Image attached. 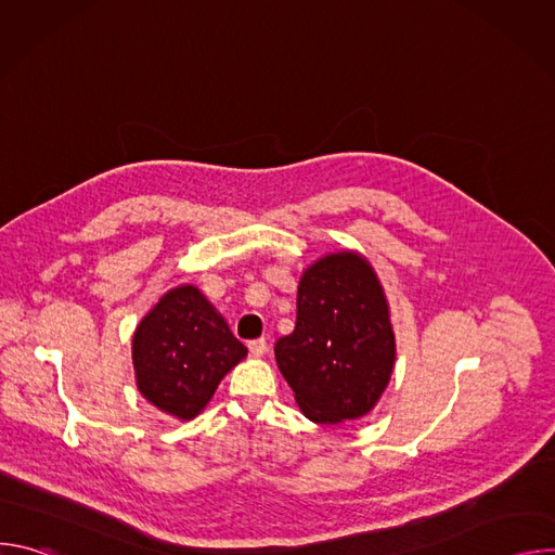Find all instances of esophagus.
I'll return each instance as SVG.
<instances>
[{
	"label": "esophagus",
	"mask_w": 555,
	"mask_h": 555,
	"mask_svg": "<svg viewBox=\"0 0 555 555\" xmlns=\"http://www.w3.org/2000/svg\"><path fill=\"white\" fill-rule=\"evenodd\" d=\"M248 349H250V356H253V358H261V356L268 353V343H266L263 338H259V340H253V343L248 345Z\"/></svg>",
	"instance_id": "1"
}]
</instances>
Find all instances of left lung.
Instances as JSON below:
<instances>
[{
	"instance_id": "obj_1",
	"label": "left lung",
	"mask_w": 555,
	"mask_h": 555,
	"mask_svg": "<svg viewBox=\"0 0 555 555\" xmlns=\"http://www.w3.org/2000/svg\"><path fill=\"white\" fill-rule=\"evenodd\" d=\"M274 356L307 420L338 426L375 409L398 351L388 298L364 255L347 248L302 270L296 327Z\"/></svg>"
}]
</instances>
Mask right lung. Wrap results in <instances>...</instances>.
I'll return each instance as SVG.
<instances>
[{
  "instance_id": "obj_1",
  "label": "right lung",
  "mask_w": 555,
  "mask_h": 555,
  "mask_svg": "<svg viewBox=\"0 0 555 555\" xmlns=\"http://www.w3.org/2000/svg\"><path fill=\"white\" fill-rule=\"evenodd\" d=\"M248 356L215 305L191 283L171 287L138 323L131 338L142 398L180 422L197 417L219 382Z\"/></svg>"
}]
</instances>
